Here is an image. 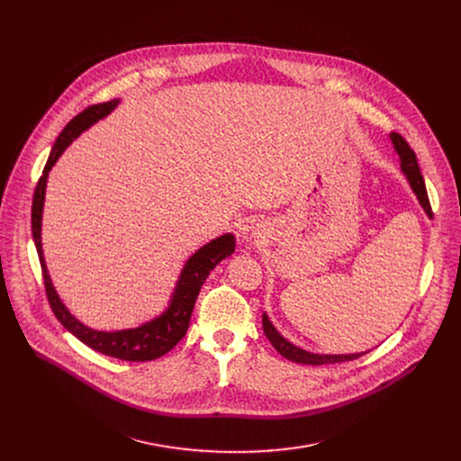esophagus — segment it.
I'll return each instance as SVG.
<instances>
[{
  "mask_svg": "<svg viewBox=\"0 0 461 461\" xmlns=\"http://www.w3.org/2000/svg\"><path fill=\"white\" fill-rule=\"evenodd\" d=\"M251 230H249V226H244L242 228V237H248V235H253V233H249Z\"/></svg>",
  "mask_w": 461,
  "mask_h": 461,
  "instance_id": "esophagus-1",
  "label": "esophagus"
}]
</instances>
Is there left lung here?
<instances>
[{
  "label": "left lung",
  "instance_id": "1",
  "mask_svg": "<svg viewBox=\"0 0 461 461\" xmlns=\"http://www.w3.org/2000/svg\"><path fill=\"white\" fill-rule=\"evenodd\" d=\"M390 140L393 144V149L398 151L400 160H402V169L407 175V180L412 187V191L416 193L418 201L421 204V208L425 210V213L429 215V219H432V208L429 203V194H427V187H425V180L421 176L420 166H418V158L416 153L411 149V146L407 144V140L398 135V133H390ZM262 330H265L267 338L270 339V343L274 345V348L286 359L295 361V363H303V365H332V363H345V361H352L361 357L366 352L361 354H312L306 352L295 345H292L290 341H286L277 330L276 326L272 324V321L268 319L267 313H262Z\"/></svg>",
  "mask_w": 461,
  "mask_h": 461
}]
</instances>
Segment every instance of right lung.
Listing matches in <instances>:
<instances>
[{"mask_svg":"<svg viewBox=\"0 0 461 461\" xmlns=\"http://www.w3.org/2000/svg\"><path fill=\"white\" fill-rule=\"evenodd\" d=\"M116 105H118V100L91 105L84 109L80 114H77L68 125L63 127V131L50 149L49 160L43 167V173L34 191L32 217H31L32 239L40 257L45 294L58 321L84 345L91 347L100 354H105L122 361H153L167 354L185 336L194 301L199 297V292L204 281L208 279L210 272L222 258L230 257L235 251V237L231 233L221 235L212 242L204 244L199 251H194L182 268V274L178 277V283L175 286V292L171 295V301L166 312L144 322L139 328H129V330H118V332H98L86 326L84 322H80L75 315H71V312L59 301L50 283L45 258H43V249H41V215H43L47 176L52 166L56 164V160L59 158V155L65 151V148H68L77 137H80L82 131H86L95 122L107 116Z\"/></svg>","mask_w":461,"mask_h":461,"instance_id":"obj_1","label":"right lung"}]
</instances>
